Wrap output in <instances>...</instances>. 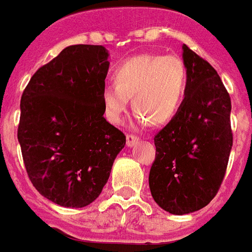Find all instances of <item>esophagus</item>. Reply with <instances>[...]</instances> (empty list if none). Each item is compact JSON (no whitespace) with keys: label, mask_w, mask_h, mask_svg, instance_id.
<instances>
[{"label":"esophagus","mask_w":252,"mask_h":252,"mask_svg":"<svg viewBox=\"0 0 252 252\" xmlns=\"http://www.w3.org/2000/svg\"><path fill=\"white\" fill-rule=\"evenodd\" d=\"M126 145H128V147H133V145L139 143V137L135 135H126Z\"/></svg>","instance_id":"1"}]
</instances>
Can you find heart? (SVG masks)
I'll list each match as a JSON object with an SVG mask.
<instances>
[{"label":"heart","mask_w":252,"mask_h":252,"mask_svg":"<svg viewBox=\"0 0 252 252\" xmlns=\"http://www.w3.org/2000/svg\"><path fill=\"white\" fill-rule=\"evenodd\" d=\"M115 83L101 89L104 115L120 124L132 97L139 126H163L178 113L187 88V69L178 56L140 55L126 59L113 70Z\"/></svg>","instance_id":"1"}]
</instances>
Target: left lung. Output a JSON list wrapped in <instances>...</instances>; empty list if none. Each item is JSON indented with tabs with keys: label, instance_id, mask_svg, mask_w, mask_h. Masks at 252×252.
Here are the masks:
<instances>
[{
	"label": "left lung",
	"instance_id": "obj_1",
	"mask_svg": "<svg viewBox=\"0 0 252 252\" xmlns=\"http://www.w3.org/2000/svg\"><path fill=\"white\" fill-rule=\"evenodd\" d=\"M183 61L184 100L155 136L156 156L148 179L155 202L173 215L197 211L215 197L232 147L231 98L219 74L186 44Z\"/></svg>",
	"mask_w": 252,
	"mask_h": 252
}]
</instances>
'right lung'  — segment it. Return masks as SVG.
<instances>
[{
  "label": "right lung",
  "instance_id": "obj_1",
  "mask_svg": "<svg viewBox=\"0 0 252 252\" xmlns=\"http://www.w3.org/2000/svg\"><path fill=\"white\" fill-rule=\"evenodd\" d=\"M109 61L101 45H70L32 76L17 137L37 191L63 207L96 200L126 135L104 119Z\"/></svg>",
  "mask_w": 252,
  "mask_h": 252
}]
</instances>
